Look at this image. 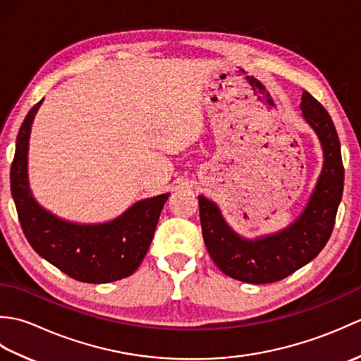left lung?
Listing matches in <instances>:
<instances>
[{"mask_svg":"<svg viewBox=\"0 0 361 361\" xmlns=\"http://www.w3.org/2000/svg\"><path fill=\"white\" fill-rule=\"evenodd\" d=\"M299 109L317 133L323 169L302 212L278 233L247 239L228 225L217 203L198 195L206 248L225 274L248 283H270L307 265L326 247L341 202L344 169L340 140L332 118L307 91Z\"/></svg>","mask_w":361,"mask_h":361,"instance_id":"obj_1","label":"left lung"}]
</instances>
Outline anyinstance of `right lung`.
<instances>
[{
	"instance_id": "add662e5",
	"label": "right lung",
	"mask_w": 361,
	"mask_h": 361,
	"mask_svg": "<svg viewBox=\"0 0 361 361\" xmlns=\"http://www.w3.org/2000/svg\"><path fill=\"white\" fill-rule=\"evenodd\" d=\"M42 104L43 99L23 121L11 169V190L23 233L38 255L73 279L88 283L124 279L142 262L171 194L137 200L102 224H78L43 208L32 195L27 176L30 128Z\"/></svg>"
}]
</instances>
